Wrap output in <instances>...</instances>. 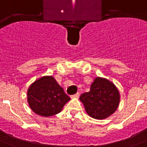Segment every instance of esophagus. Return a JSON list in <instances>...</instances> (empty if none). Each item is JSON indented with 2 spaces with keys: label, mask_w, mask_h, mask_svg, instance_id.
<instances>
[{
  "label": "esophagus",
  "mask_w": 147,
  "mask_h": 147,
  "mask_svg": "<svg viewBox=\"0 0 147 147\" xmlns=\"http://www.w3.org/2000/svg\"><path fill=\"white\" fill-rule=\"evenodd\" d=\"M71 98H79V93H78V92H77L76 94H75L74 95H72V96H71Z\"/></svg>",
  "instance_id": "34e87169"
}]
</instances>
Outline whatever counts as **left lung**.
I'll use <instances>...</instances> for the list:
<instances>
[{"label": "left lung", "mask_w": 147, "mask_h": 147, "mask_svg": "<svg viewBox=\"0 0 147 147\" xmlns=\"http://www.w3.org/2000/svg\"><path fill=\"white\" fill-rule=\"evenodd\" d=\"M79 99L88 116L97 120H104L118 108L121 95L114 83L98 76L92 83L89 92L82 94Z\"/></svg>", "instance_id": "8db88e82"}]
</instances>
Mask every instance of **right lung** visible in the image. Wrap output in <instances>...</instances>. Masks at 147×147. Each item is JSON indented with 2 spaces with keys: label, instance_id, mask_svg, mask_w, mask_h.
Wrapping results in <instances>:
<instances>
[{
  "label": "right lung",
  "instance_id": "1",
  "mask_svg": "<svg viewBox=\"0 0 147 147\" xmlns=\"http://www.w3.org/2000/svg\"><path fill=\"white\" fill-rule=\"evenodd\" d=\"M70 100L52 76H44L34 81L27 90V102L30 109L41 117L59 114Z\"/></svg>",
  "mask_w": 147,
  "mask_h": 147
}]
</instances>
